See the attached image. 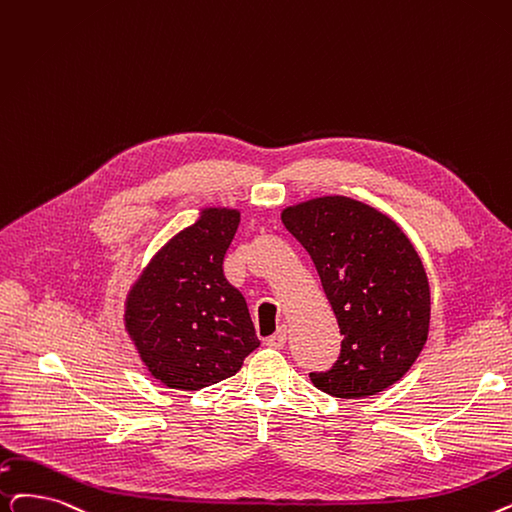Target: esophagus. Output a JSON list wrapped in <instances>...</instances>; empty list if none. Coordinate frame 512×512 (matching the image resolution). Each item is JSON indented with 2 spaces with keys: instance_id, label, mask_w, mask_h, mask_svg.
<instances>
[{
  "instance_id": "esophagus-1",
  "label": "esophagus",
  "mask_w": 512,
  "mask_h": 512,
  "mask_svg": "<svg viewBox=\"0 0 512 512\" xmlns=\"http://www.w3.org/2000/svg\"><path fill=\"white\" fill-rule=\"evenodd\" d=\"M265 345L274 347V349H282L286 345V328H280L278 332H274L272 337L265 339Z\"/></svg>"
}]
</instances>
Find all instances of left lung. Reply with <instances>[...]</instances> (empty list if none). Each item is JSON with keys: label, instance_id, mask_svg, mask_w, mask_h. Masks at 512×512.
<instances>
[{"label": "left lung", "instance_id": "obj_1", "mask_svg": "<svg viewBox=\"0 0 512 512\" xmlns=\"http://www.w3.org/2000/svg\"><path fill=\"white\" fill-rule=\"evenodd\" d=\"M282 224L314 261L343 337L335 364L309 372L311 383L343 399L385 391L429 335V280L410 240L387 215L345 196L288 207Z\"/></svg>", "mask_w": 512, "mask_h": 512}]
</instances>
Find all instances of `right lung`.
<instances>
[{
  "label": "right lung",
  "instance_id": "obj_1",
  "mask_svg": "<svg viewBox=\"0 0 512 512\" xmlns=\"http://www.w3.org/2000/svg\"><path fill=\"white\" fill-rule=\"evenodd\" d=\"M238 211L207 209L150 261L127 301V330L150 374L196 391L236 374L259 347L244 297L224 276Z\"/></svg>",
  "mask_w": 512,
  "mask_h": 512
}]
</instances>
